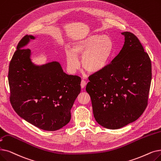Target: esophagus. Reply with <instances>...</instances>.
I'll list each match as a JSON object with an SVG mask.
<instances>
[{
	"instance_id": "1",
	"label": "esophagus",
	"mask_w": 161,
	"mask_h": 161,
	"mask_svg": "<svg viewBox=\"0 0 161 161\" xmlns=\"http://www.w3.org/2000/svg\"><path fill=\"white\" fill-rule=\"evenodd\" d=\"M86 84H87V83H86V81L85 80H81V87L82 89H83L86 86Z\"/></svg>"
}]
</instances>
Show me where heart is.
Listing matches in <instances>:
<instances>
[{
  "mask_svg": "<svg viewBox=\"0 0 161 161\" xmlns=\"http://www.w3.org/2000/svg\"><path fill=\"white\" fill-rule=\"evenodd\" d=\"M113 50V41L107 36L95 34L83 37L74 42L72 50L66 51L67 67L71 73H75L80 68V57L86 70L99 73L109 64Z\"/></svg>",
  "mask_w": 161,
  "mask_h": 161,
  "instance_id": "obj_1",
  "label": "heart"
}]
</instances>
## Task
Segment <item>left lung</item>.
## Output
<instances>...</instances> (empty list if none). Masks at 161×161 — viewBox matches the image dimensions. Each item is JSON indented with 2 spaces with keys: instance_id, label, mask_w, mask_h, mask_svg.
I'll return each instance as SVG.
<instances>
[{
  "instance_id": "1",
  "label": "left lung",
  "mask_w": 161,
  "mask_h": 161,
  "mask_svg": "<svg viewBox=\"0 0 161 161\" xmlns=\"http://www.w3.org/2000/svg\"><path fill=\"white\" fill-rule=\"evenodd\" d=\"M121 51L103 71L89 78L86 92L93 115L101 126L121 128L136 121L147 104L151 81V62L137 37L122 32Z\"/></svg>"
}]
</instances>
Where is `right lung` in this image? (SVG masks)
Segmentation results:
<instances>
[{
    "mask_svg": "<svg viewBox=\"0 0 161 161\" xmlns=\"http://www.w3.org/2000/svg\"><path fill=\"white\" fill-rule=\"evenodd\" d=\"M32 35L18 44L9 65L10 103L24 120L41 130H58L71 119V108L81 92V78L64 72L59 62L37 65L24 48Z\"/></svg>",
    "mask_w": 161,
    "mask_h": 161,
    "instance_id": "right-lung-1",
    "label": "right lung"
}]
</instances>
